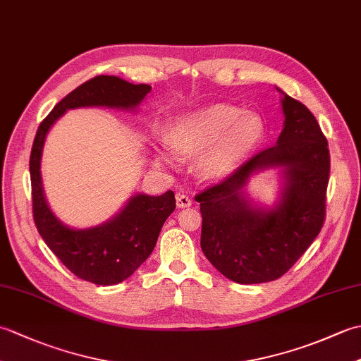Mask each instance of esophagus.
<instances>
[{
  "label": "esophagus",
  "instance_id": "34e87169",
  "mask_svg": "<svg viewBox=\"0 0 361 361\" xmlns=\"http://www.w3.org/2000/svg\"><path fill=\"white\" fill-rule=\"evenodd\" d=\"M190 204H192V198L189 195H185V194L176 195V206H178V208H189Z\"/></svg>",
  "mask_w": 361,
  "mask_h": 361
}]
</instances>
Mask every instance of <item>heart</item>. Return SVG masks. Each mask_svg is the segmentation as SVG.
Returning a JSON list of instances; mask_svg holds the SVG:
<instances>
[{
	"label": "heart",
	"mask_w": 361,
	"mask_h": 361,
	"mask_svg": "<svg viewBox=\"0 0 361 361\" xmlns=\"http://www.w3.org/2000/svg\"><path fill=\"white\" fill-rule=\"evenodd\" d=\"M267 128L257 114L239 106L212 104L181 116L173 127L171 144L180 155H202V171L211 178L234 173L265 141Z\"/></svg>",
	"instance_id": "obj_1"
}]
</instances>
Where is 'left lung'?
<instances>
[{
    "label": "left lung",
    "instance_id": "8db88e82",
    "mask_svg": "<svg viewBox=\"0 0 361 361\" xmlns=\"http://www.w3.org/2000/svg\"><path fill=\"white\" fill-rule=\"evenodd\" d=\"M281 93L286 119L276 144L195 197L203 217L204 256L237 283L270 282L286 274L317 239L326 219L327 140L307 106ZM271 166L281 169L283 192L273 209H264L243 188L251 174Z\"/></svg>",
    "mask_w": 361,
    "mask_h": 361
}]
</instances>
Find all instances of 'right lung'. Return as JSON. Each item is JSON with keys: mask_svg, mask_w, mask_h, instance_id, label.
<instances>
[{"mask_svg": "<svg viewBox=\"0 0 361 361\" xmlns=\"http://www.w3.org/2000/svg\"><path fill=\"white\" fill-rule=\"evenodd\" d=\"M150 90L145 83L133 85L116 75H97L82 83L43 119L30 152L32 212L38 233L68 270L97 286H114L126 281L152 255L161 228L175 209V195L172 190L158 197L137 194L102 225L87 229L66 226L54 216L44 198L40 173L44 140L54 122L66 110L79 106L135 110Z\"/></svg>", "mask_w": 361, "mask_h": 361, "instance_id": "right-lung-1", "label": "right lung"}]
</instances>
